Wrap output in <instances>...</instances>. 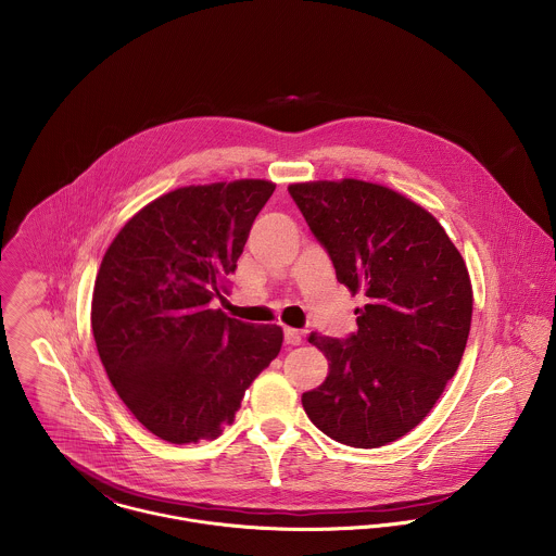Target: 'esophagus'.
<instances>
[{"label": "esophagus", "mask_w": 556, "mask_h": 556, "mask_svg": "<svg viewBox=\"0 0 556 556\" xmlns=\"http://www.w3.org/2000/svg\"><path fill=\"white\" fill-rule=\"evenodd\" d=\"M302 342V331L295 327H285V344L298 346Z\"/></svg>", "instance_id": "34e87169"}]
</instances>
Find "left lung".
Returning a JSON list of instances; mask_svg holds the SVG:
<instances>
[{
	"instance_id": "obj_1",
	"label": "left lung",
	"mask_w": 556,
	"mask_h": 556,
	"mask_svg": "<svg viewBox=\"0 0 556 556\" xmlns=\"http://www.w3.org/2000/svg\"><path fill=\"white\" fill-rule=\"evenodd\" d=\"M289 192L338 282L366 302L351 336L308 338L329 375L302 396L304 410L338 443L388 445L430 413L458 370L473 315L467 265L434 216L386 186L308 181Z\"/></svg>"
}]
</instances>
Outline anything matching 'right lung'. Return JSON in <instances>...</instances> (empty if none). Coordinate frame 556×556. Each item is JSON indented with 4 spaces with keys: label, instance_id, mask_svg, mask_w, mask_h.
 Returning a JSON list of instances; mask_svg holds the SVG:
<instances>
[{
    "label": "right lung",
    "instance_id": "obj_1",
    "mask_svg": "<svg viewBox=\"0 0 556 556\" xmlns=\"http://www.w3.org/2000/svg\"><path fill=\"white\" fill-rule=\"evenodd\" d=\"M274 184L177 188L132 216L96 276L91 331L130 413L162 441L216 439L280 353L278 325L214 311Z\"/></svg>",
    "mask_w": 556,
    "mask_h": 556
}]
</instances>
